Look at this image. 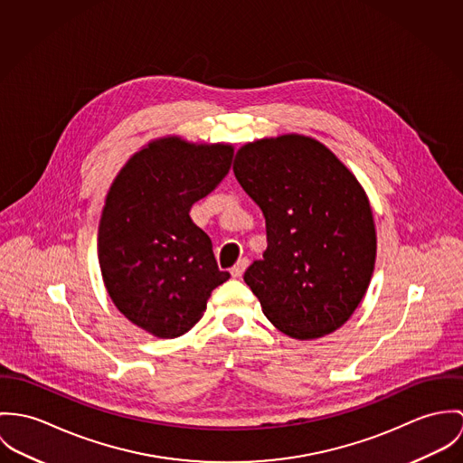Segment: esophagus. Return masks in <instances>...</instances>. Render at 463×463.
Segmentation results:
<instances>
[{"mask_svg":"<svg viewBox=\"0 0 463 463\" xmlns=\"http://www.w3.org/2000/svg\"><path fill=\"white\" fill-rule=\"evenodd\" d=\"M247 266H249V259H247V257L240 259V260L231 268V275H232L234 279H240V277L243 275V271L247 269Z\"/></svg>","mask_w":463,"mask_h":463,"instance_id":"1","label":"esophagus"}]
</instances>
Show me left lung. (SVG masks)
Instances as JSON below:
<instances>
[{"label":"left lung","instance_id":"obj_1","mask_svg":"<svg viewBox=\"0 0 463 463\" xmlns=\"http://www.w3.org/2000/svg\"><path fill=\"white\" fill-rule=\"evenodd\" d=\"M232 170L266 220L268 247L243 277L264 316L300 341L343 326L365 295L376 256L359 181L302 135L247 144Z\"/></svg>","mask_w":463,"mask_h":463}]
</instances>
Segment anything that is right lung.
Wrapping results in <instances>:
<instances>
[{
	"mask_svg": "<svg viewBox=\"0 0 463 463\" xmlns=\"http://www.w3.org/2000/svg\"><path fill=\"white\" fill-rule=\"evenodd\" d=\"M232 156L223 144L157 140L126 163L108 192L98 236L104 286L117 308L156 337L188 332L231 277L190 209L229 174Z\"/></svg>",
	"mask_w": 463,
	"mask_h": 463,
	"instance_id": "obj_1",
	"label": "right lung"
}]
</instances>
